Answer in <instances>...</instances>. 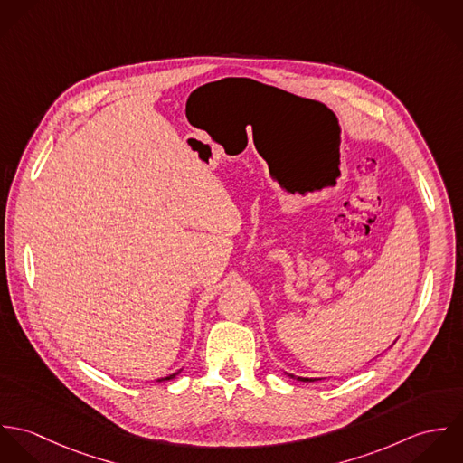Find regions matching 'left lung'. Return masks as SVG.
<instances>
[{
    "label": "left lung",
    "mask_w": 463,
    "mask_h": 463,
    "mask_svg": "<svg viewBox=\"0 0 463 463\" xmlns=\"http://www.w3.org/2000/svg\"><path fill=\"white\" fill-rule=\"evenodd\" d=\"M292 376V374H290ZM292 378H296V376H292ZM296 380H301V382H314V380H310V378H296Z\"/></svg>",
    "instance_id": "obj_1"
}]
</instances>
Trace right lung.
I'll use <instances>...</instances> for the list:
<instances>
[{"label": "right lung", "mask_w": 463, "mask_h": 463, "mask_svg": "<svg viewBox=\"0 0 463 463\" xmlns=\"http://www.w3.org/2000/svg\"><path fill=\"white\" fill-rule=\"evenodd\" d=\"M175 376H176V374H171V376H167L165 380H171V378H175Z\"/></svg>", "instance_id": "obj_1"}]
</instances>
